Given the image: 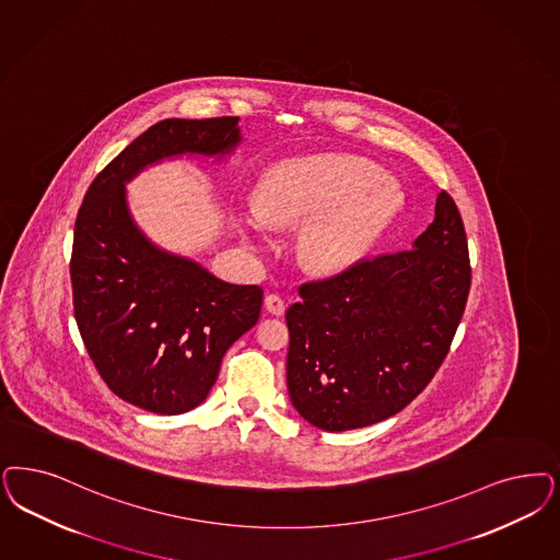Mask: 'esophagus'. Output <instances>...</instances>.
Masks as SVG:
<instances>
[{"instance_id":"obj_1","label":"esophagus","mask_w":560,"mask_h":560,"mask_svg":"<svg viewBox=\"0 0 560 560\" xmlns=\"http://www.w3.org/2000/svg\"><path fill=\"white\" fill-rule=\"evenodd\" d=\"M265 306H267L270 314H275V316H281V314L285 312V302H283V298L277 295V293H269V295L265 298Z\"/></svg>"}]
</instances>
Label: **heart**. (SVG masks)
<instances>
[{
    "instance_id": "obj_1",
    "label": "heart",
    "mask_w": 560,
    "mask_h": 560,
    "mask_svg": "<svg viewBox=\"0 0 560 560\" xmlns=\"http://www.w3.org/2000/svg\"><path fill=\"white\" fill-rule=\"evenodd\" d=\"M399 194L372 163L349 154L290 159L258 184L256 207L242 223L252 235L269 225L310 219L300 235L302 258L316 270L348 269L385 232Z\"/></svg>"
}]
</instances>
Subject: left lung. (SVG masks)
Returning <instances> with one entry per match:
<instances>
[{
	"instance_id": "left-lung-1",
	"label": "left lung",
	"mask_w": 560,
	"mask_h": 560,
	"mask_svg": "<svg viewBox=\"0 0 560 560\" xmlns=\"http://www.w3.org/2000/svg\"><path fill=\"white\" fill-rule=\"evenodd\" d=\"M471 288L462 214L448 192L413 248L298 288L288 390L310 424L343 432L409 406L443 364Z\"/></svg>"
}]
</instances>
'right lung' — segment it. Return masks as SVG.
<instances>
[{
  "label": "right lung",
  "instance_id": "1",
  "mask_svg": "<svg viewBox=\"0 0 560 560\" xmlns=\"http://www.w3.org/2000/svg\"><path fill=\"white\" fill-rule=\"evenodd\" d=\"M237 119L154 124L98 172L78 209L70 279L80 337L105 385L153 413L207 399L225 351L258 323L262 290L159 250L136 228L124 184L165 156L230 153Z\"/></svg>",
  "mask_w": 560,
  "mask_h": 560
}]
</instances>
